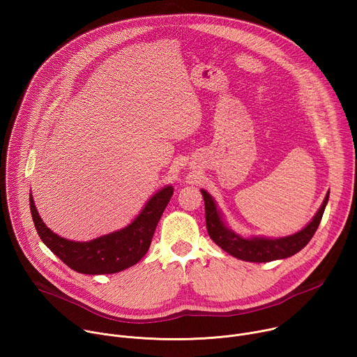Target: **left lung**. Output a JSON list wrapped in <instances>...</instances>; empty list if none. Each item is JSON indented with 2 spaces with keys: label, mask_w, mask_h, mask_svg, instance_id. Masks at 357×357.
<instances>
[{
  "label": "left lung",
  "mask_w": 357,
  "mask_h": 357,
  "mask_svg": "<svg viewBox=\"0 0 357 357\" xmlns=\"http://www.w3.org/2000/svg\"><path fill=\"white\" fill-rule=\"evenodd\" d=\"M200 192L203 195V200H205L206 229L211 238L226 252L231 254L233 257L243 261H250V263H267L274 260H282L301 251L314 237L329 199V192H328L324 199V203L321 205L319 211L317 212V215L314 216V219L295 234L280 237V238H270V237L245 238L234 233L225 225L223 216L218 209L215 199L206 190L202 189Z\"/></svg>",
  "instance_id": "8db88e82"
}]
</instances>
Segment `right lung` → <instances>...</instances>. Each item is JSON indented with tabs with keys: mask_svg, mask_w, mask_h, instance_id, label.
<instances>
[{
	"mask_svg": "<svg viewBox=\"0 0 357 357\" xmlns=\"http://www.w3.org/2000/svg\"><path fill=\"white\" fill-rule=\"evenodd\" d=\"M172 193L171 185L164 186L146 202L127 227L90 241L68 240L47 229L36 211L32 195H29V206L40 240L55 256L80 274L100 275L130 268L145 256Z\"/></svg>",
	"mask_w": 357,
	"mask_h": 357,
	"instance_id": "obj_1",
	"label": "right lung"
}]
</instances>
